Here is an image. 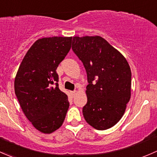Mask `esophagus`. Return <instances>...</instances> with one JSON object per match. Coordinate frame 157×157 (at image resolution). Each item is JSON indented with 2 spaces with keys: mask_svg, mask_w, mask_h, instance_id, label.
I'll use <instances>...</instances> for the list:
<instances>
[{
  "mask_svg": "<svg viewBox=\"0 0 157 157\" xmlns=\"http://www.w3.org/2000/svg\"><path fill=\"white\" fill-rule=\"evenodd\" d=\"M75 93H76V91H75V90H74V91H71V92H70L71 95H72V97H74V96H75Z\"/></svg>",
  "mask_w": 157,
  "mask_h": 157,
  "instance_id": "esophagus-1",
  "label": "esophagus"
}]
</instances>
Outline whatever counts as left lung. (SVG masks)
<instances>
[{"label": "left lung", "instance_id": "1", "mask_svg": "<svg viewBox=\"0 0 157 157\" xmlns=\"http://www.w3.org/2000/svg\"><path fill=\"white\" fill-rule=\"evenodd\" d=\"M72 49L87 72L86 122L98 130L116 125L131 98L132 72L125 58L100 36L73 37Z\"/></svg>", "mask_w": 157, "mask_h": 157}]
</instances>
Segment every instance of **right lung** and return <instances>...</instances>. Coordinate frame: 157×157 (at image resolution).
<instances>
[{
  "label": "right lung",
  "instance_id": "right-lung-1",
  "mask_svg": "<svg viewBox=\"0 0 157 157\" xmlns=\"http://www.w3.org/2000/svg\"><path fill=\"white\" fill-rule=\"evenodd\" d=\"M72 37L38 39L24 56L14 82L21 108L33 126L50 134L62 125L69 102L59 88L56 69L71 48Z\"/></svg>",
  "mask_w": 157,
  "mask_h": 157
}]
</instances>
